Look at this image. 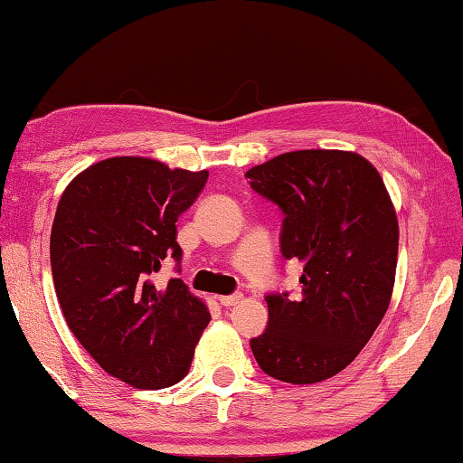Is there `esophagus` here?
Masks as SVG:
<instances>
[{"label":"esophagus","instance_id":"obj_1","mask_svg":"<svg viewBox=\"0 0 463 463\" xmlns=\"http://www.w3.org/2000/svg\"><path fill=\"white\" fill-rule=\"evenodd\" d=\"M240 300H242V294H240V292L227 294V297H219V303L223 307H236Z\"/></svg>","mask_w":463,"mask_h":463}]
</instances>
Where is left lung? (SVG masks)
<instances>
[{
  "label": "left lung",
  "instance_id": "left-lung-1",
  "mask_svg": "<svg viewBox=\"0 0 463 463\" xmlns=\"http://www.w3.org/2000/svg\"><path fill=\"white\" fill-rule=\"evenodd\" d=\"M284 213L279 250L303 263V292H269V321L250 338L267 376L313 384L336 376L384 317L397 271L399 223L380 173L343 150L286 152L246 171Z\"/></svg>",
  "mask_w": 463,
  "mask_h": 463
}]
</instances>
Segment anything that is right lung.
<instances>
[{
	"label": "right lung",
	"mask_w": 463,
	"mask_h": 463,
	"mask_svg": "<svg viewBox=\"0 0 463 463\" xmlns=\"http://www.w3.org/2000/svg\"><path fill=\"white\" fill-rule=\"evenodd\" d=\"M206 179V171L117 156L77 175L58 203L50 260L66 324L104 372L136 388L182 380L211 321L182 279L152 281L165 259L179 271L175 223Z\"/></svg>",
	"instance_id": "add662e5"
}]
</instances>
